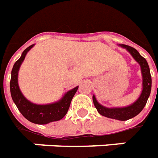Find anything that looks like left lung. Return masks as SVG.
<instances>
[{"label": "left lung", "instance_id": "1", "mask_svg": "<svg viewBox=\"0 0 158 158\" xmlns=\"http://www.w3.org/2000/svg\"><path fill=\"white\" fill-rule=\"evenodd\" d=\"M120 46L127 50L130 52V54L132 56V57L139 63L141 66L142 75V91L139 98L130 106H126V107H114V108H108V107L102 106L98 103L94 95L92 96V100H93L95 107L97 108V111L102 116L112 118V119L119 120V121H127L139 114L147 104L148 97L151 93L152 77L148 61H146L145 58L142 57V56L140 55L139 52H137V50L130 46H127L123 44Z\"/></svg>", "mask_w": 158, "mask_h": 158}]
</instances>
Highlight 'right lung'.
<instances>
[{
	"label": "right lung",
	"instance_id": "right-lung-1",
	"mask_svg": "<svg viewBox=\"0 0 158 158\" xmlns=\"http://www.w3.org/2000/svg\"><path fill=\"white\" fill-rule=\"evenodd\" d=\"M33 47L34 45L27 47L22 52L21 57L15 62L13 66L10 81V94L13 102H15L20 112L25 118H27L31 123L35 124H47L52 122L59 121L66 116L72 98L77 91L78 86H76L75 88L70 90L69 92H67L64 95L61 100L52 104L38 105L27 100L19 88L18 71L22 61H24L27 53Z\"/></svg>",
	"mask_w": 158,
	"mask_h": 158
}]
</instances>
